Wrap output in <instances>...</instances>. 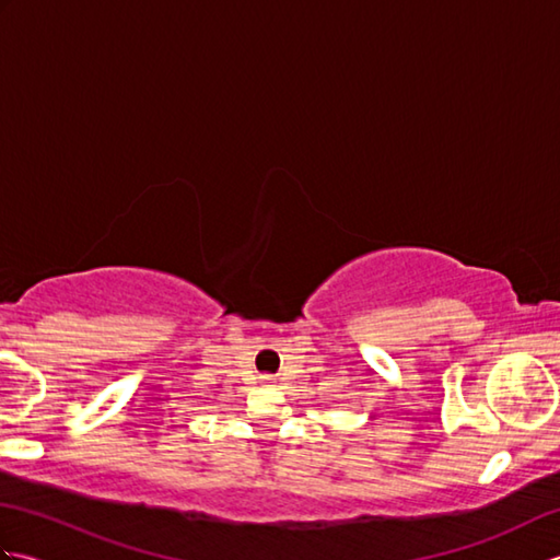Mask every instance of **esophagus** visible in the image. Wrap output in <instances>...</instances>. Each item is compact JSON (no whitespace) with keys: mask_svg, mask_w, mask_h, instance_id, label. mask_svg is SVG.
Returning a JSON list of instances; mask_svg holds the SVG:
<instances>
[{"mask_svg":"<svg viewBox=\"0 0 560 560\" xmlns=\"http://www.w3.org/2000/svg\"><path fill=\"white\" fill-rule=\"evenodd\" d=\"M261 380H265V383H271V380H273V377H271V375H265V377H261Z\"/></svg>","mask_w":560,"mask_h":560,"instance_id":"34e87169","label":"esophagus"}]
</instances>
